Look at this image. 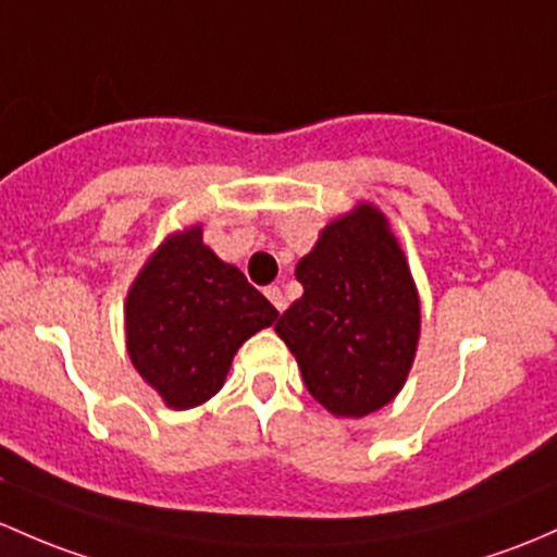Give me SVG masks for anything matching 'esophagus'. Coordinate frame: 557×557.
Segmentation results:
<instances>
[{"label": "esophagus", "instance_id": "obj_1", "mask_svg": "<svg viewBox=\"0 0 557 557\" xmlns=\"http://www.w3.org/2000/svg\"><path fill=\"white\" fill-rule=\"evenodd\" d=\"M263 294H267V298L269 301L274 304V309H277V312H283L285 307H288V301H285V296H283V290L277 288V285H269L267 290H263Z\"/></svg>", "mask_w": 557, "mask_h": 557}]
</instances>
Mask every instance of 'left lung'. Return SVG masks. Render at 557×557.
Instances as JSON below:
<instances>
[{"label": "left lung", "instance_id": "8db88e82", "mask_svg": "<svg viewBox=\"0 0 557 557\" xmlns=\"http://www.w3.org/2000/svg\"><path fill=\"white\" fill-rule=\"evenodd\" d=\"M304 285L274 331L309 395L336 417H368L400 392L419 342V296L400 245L371 205L333 221L296 267Z\"/></svg>", "mask_w": 557, "mask_h": 557}]
</instances>
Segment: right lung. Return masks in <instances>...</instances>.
<instances>
[{"mask_svg": "<svg viewBox=\"0 0 557 557\" xmlns=\"http://www.w3.org/2000/svg\"><path fill=\"white\" fill-rule=\"evenodd\" d=\"M277 309L202 245V230L168 239L127 294V352L171 408H195L224 386L245 338L277 320Z\"/></svg>", "mask_w": 557, "mask_h": 557, "instance_id": "right-lung-1", "label": "right lung"}]
</instances>
